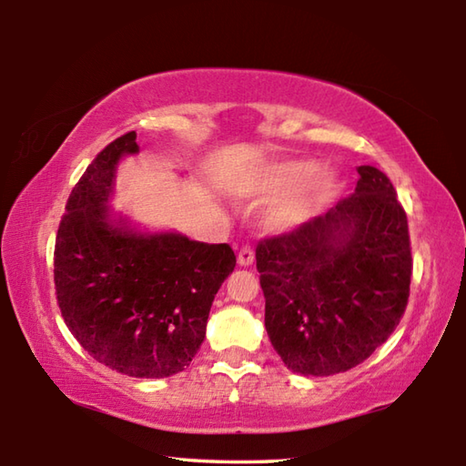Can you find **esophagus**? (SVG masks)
<instances>
[{"label":"esophagus","instance_id":"obj_1","mask_svg":"<svg viewBox=\"0 0 466 466\" xmlns=\"http://www.w3.org/2000/svg\"><path fill=\"white\" fill-rule=\"evenodd\" d=\"M252 261H255V250H252L248 244H244V247H240L238 250V263L242 267H248L252 265Z\"/></svg>","mask_w":466,"mask_h":466}]
</instances>
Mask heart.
Masks as SVG:
<instances>
[{
  "instance_id": "b5f03b06",
  "label": "heart",
  "mask_w": 466,
  "mask_h": 466,
  "mask_svg": "<svg viewBox=\"0 0 466 466\" xmlns=\"http://www.w3.org/2000/svg\"><path fill=\"white\" fill-rule=\"evenodd\" d=\"M314 172H317V164L312 160L279 162L267 170L261 191L273 197L288 195L291 191H296V188H299ZM333 191H335L333 172L330 170L319 172V175H315L309 184L291 197V199L283 203L278 211H275V216L271 218V224L275 228H289L304 222L312 211H317L322 203H327L330 199Z\"/></svg>"
}]
</instances>
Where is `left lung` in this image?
<instances>
[{
  "label": "left lung",
  "instance_id": "obj_1",
  "mask_svg": "<svg viewBox=\"0 0 466 466\" xmlns=\"http://www.w3.org/2000/svg\"><path fill=\"white\" fill-rule=\"evenodd\" d=\"M358 187L325 216L258 240L265 329L304 376L356 368L403 319L413 258L407 214L386 175L358 167Z\"/></svg>",
  "mask_w": 466,
  "mask_h": 466
}]
</instances>
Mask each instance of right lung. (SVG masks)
I'll return each mask as SVG.
<instances>
[{"label": "right lung", "instance_id": "add662e5", "mask_svg": "<svg viewBox=\"0 0 466 466\" xmlns=\"http://www.w3.org/2000/svg\"><path fill=\"white\" fill-rule=\"evenodd\" d=\"M136 139L129 131L110 141L69 195L55 240V294L94 360L133 378H167L191 364L236 257L230 244L137 234L108 218L116 162L139 152Z\"/></svg>", "mask_w": 466, "mask_h": 466}]
</instances>
